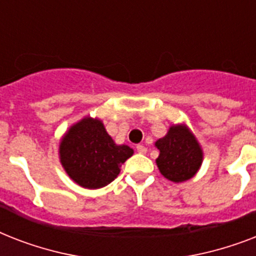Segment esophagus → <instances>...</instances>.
Segmentation results:
<instances>
[{
    "instance_id": "1",
    "label": "esophagus",
    "mask_w": 256,
    "mask_h": 256,
    "mask_svg": "<svg viewBox=\"0 0 256 256\" xmlns=\"http://www.w3.org/2000/svg\"><path fill=\"white\" fill-rule=\"evenodd\" d=\"M136 152H140V154H146V152H148V148H144V144H136Z\"/></svg>"
}]
</instances>
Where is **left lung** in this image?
<instances>
[{"label": "left lung", "mask_w": 256, "mask_h": 256, "mask_svg": "<svg viewBox=\"0 0 256 256\" xmlns=\"http://www.w3.org/2000/svg\"><path fill=\"white\" fill-rule=\"evenodd\" d=\"M160 150L156 166L160 174L175 183L192 178L203 160V152L194 134L184 124H172L156 142Z\"/></svg>", "instance_id": "1"}]
</instances>
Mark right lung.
<instances>
[{
  "label": "right lung",
  "mask_w": 256,
  "mask_h": 256,
  "mask_svg": "<svg viewBox=\"0 0 256 256\" xmlns=\"http://www.w3.org/2000/svg\"><path fill=\"white\" fill-rule=\"evenodd\" d=\"M132 152L126 144H116L102 120L90 116L73 124L60 144L62 166L85 188H100L112 183Z\"/></svg>",
  "instance_id": "obj_1"
}]
</instances>
